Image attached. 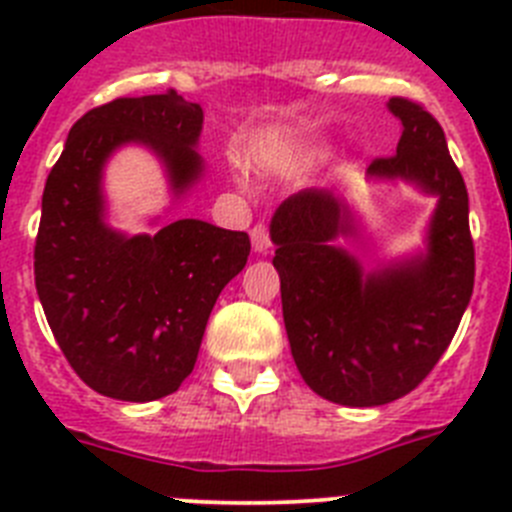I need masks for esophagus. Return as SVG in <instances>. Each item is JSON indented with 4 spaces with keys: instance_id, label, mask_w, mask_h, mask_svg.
I'll return each mask as SVG.
<instances>
[{
    "instance_id": "1",
    "label": "esophagus",
    "mask_w": 512,
    "mask_h": 512,
    "mask_svg": "<svg viewBox=\"0 0 512 512\" xmlns=\"http://www.w3.org/2000/svg\"><path fill=\"white\" fill-rule=\"evenodd\" d=\"M251 243H253V251L256 253H266L271 246V238H269V228L264 223H256L251 228Z\"/></svg>"
}]
</instances>
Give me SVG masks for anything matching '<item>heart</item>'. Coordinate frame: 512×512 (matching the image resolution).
Segmentation results:
<instances>
[{
    "label": "heart",
    "instance_id": "obj_1",
    "mask_svg": "<svg viewBox=\"0 0 512 512\" xmlns=\"http://www.w3.org/2000/svg\"><path fill=\"white\" fill-rule=\"evenodd\" d=\"M318 158H320V148H297V151L284 156L282 166L289 171H302V169H310Z\"/></svg>",
    "mask_w": 512,
    "mask_h": 512
}]
</instances>
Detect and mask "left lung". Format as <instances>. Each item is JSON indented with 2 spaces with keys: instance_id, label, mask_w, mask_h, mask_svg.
Masks as SVG:
<instances>
[{
  "instance_id": "left-lung-1",
  "label": "left lung",
  "mask_w": 512,
  "mask_h": 512,
  "mask_svg": "<svg viewBox=\"0 0 512 512\" xmlns=\"http://www.w3.org/2000/svg\"><path fill=\"white\" fill-rule=\"evenodd\" d=\"M402 122L395 156L366 174L405 179L436 194L428 251L377 271L338 246L356 217L328 189H302L271 217L274 266L292 356L312 392L348 408H374L408 395L449 348L474 289L467 184L446 135L423 104L390 99Z\"/></svg>"
}]
</instances>
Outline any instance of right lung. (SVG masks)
I'll return each instance as SVG.
<instances>
[{
  "label": "right lung",
  "instance_id": "add662e5",
  "mask_svg": "<svg viewBox=\"0 0 512 512\" xmlns=\"http://www.w3.org/2000/svg\"><path fill=\"white\" fill-rule=\"evenodd\" d=\"M202 107L169 89L94 107L71 128L43 189L35 289L56 343L94 392L148 402L179 390L200 354L225 284L251 241L205 220H174L156 235L104 223L102 169L125 143L164 161L174 194L202 176Z\"/></svg>",
  "mask_w": 512,
  "mask_h": 512
}]
</instances>
